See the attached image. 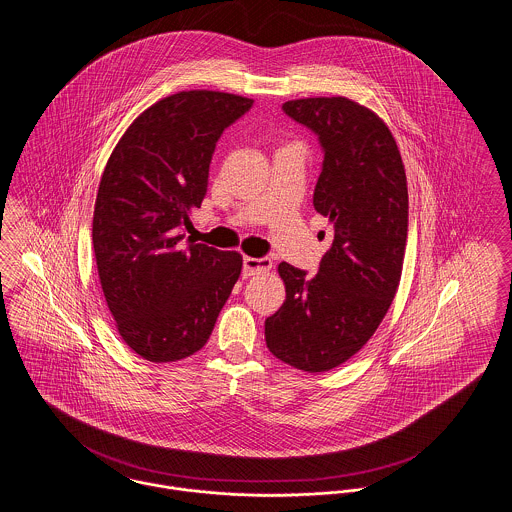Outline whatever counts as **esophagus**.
<instances>
[{"instance_id":"34e87169","label":"esophagus","mask_w":512,"mask_h":512,"mask_svg":"<svg viewBox=\"0 0 512 512\" xmlns=\"http://www.w3.org/2000/svg\"><path fill=\"white\" fill-rule=\"evenodd\" d=\"M273 261L269 257L255 259V257H243V276L259 275L271 271Z\"/></svg>"}]
</instances>
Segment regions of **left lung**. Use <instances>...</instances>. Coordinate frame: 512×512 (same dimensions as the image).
Wrapping results in <instances>:
<instances>
[{
    "label": "left lung",
    "mask_w": 512,
    "mask_h": 512,
    "mask_svg": "<svg viewBox=\"0 0 512 512\" xmlns=\"http://www.w3.org/2000/svg\"><path fill=\"white\" fill-rule=\"evenodd\" d=\"M282 111L317 134L323 167L314 208L333 224L317 275L278 265L286 300L265 321L278 360L327 372L374 335L394 300L407 241V177L386 122L347 97L286 101Z\"/></svg>",
    "instance_id": "1"
}]
</instances>
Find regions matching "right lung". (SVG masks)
Segmentation results:
<instances>
[{
  "label": "right lung",
  "mask_w": 512,
  "mask_h": 512,
  "mask_svg": "<svg viewBox=\"0 0 512 512\" xmlns=\"http://www.w3.org/2000/svg\"><path fill=\"white\" fill-rule=\"evenodd\" d=\"M253 99L181 91L146 109L118 140L103 171L93 251L122 341L150 362L200 351L241 273V255L183 243L200 208L222 132Z\"/></svg>",
  "instance_id": "1"
}]
</instances>
